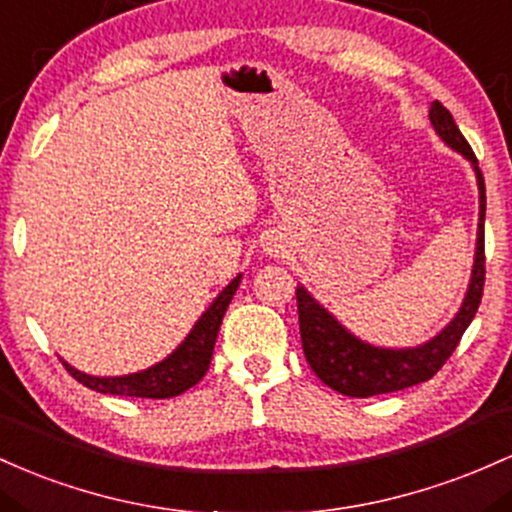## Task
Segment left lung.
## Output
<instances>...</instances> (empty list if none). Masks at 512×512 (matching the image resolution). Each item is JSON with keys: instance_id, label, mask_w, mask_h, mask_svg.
Wrapping results in <instances>:
<instances>
[{"instance_id": "obj_1", "label": "left lung", "mask_w": 512, "mask_h": 512, "mask_svg": "<svg viewBox=\"0 0 512 512\" xmlns=\"http://www.w3.org/2000/svg\"><path fill=\"white\" fill-rule=\"evenodd\" d=\"M430 123L442 140L452 149L462 152L476 169V181H479L481 193V215H479V239H476V258L472 283H469L467 297H464L462 309L450 326H445L433 341L426 346L409 350H387L372 348L358 341L355 336L343 329L336 319L319 307L304 287H297V314H300V336L302 350L314 375L319 377L326 387L336 389L338 394L358 396L367 399L375 394L399 392V389L413 387L430 380L442 365L450 360L455 348L462 341L464 331L472 324L476 309L481 304L486 283V254H484V220H486V186L481 169L476 166V154L459 132L452 113L442 106L440 101L430 103Z\"/></svg>"}]
</instances>
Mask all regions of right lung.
<instances>
[{
  "instance_id": "obj_1",
  "label": "right lung",
  "mask_w": 512,
  "mask_h": 512,
  "mask_svg": "<svg viewBox=\"0 0 512 512\" xmlns=\"http://www.w3.org/2000/svg\"><path fill=\"white\" fill-rule=\"evenodd\" d=\"M239 280L241 275H237L220 292V297L210 304V309L198 319V324L188 333L186 341L169 358L149 367L145 372H135V375L125 377H91L74 370L72 365H62H65V370L70 372L74 380L101 394L137 396V399H171V396H179L186 389H191L193 384L203 380L205 372H208L212 348H215L217 341V331H220L222 317H225L229 302H232L234 292H237Z\"/></svg>"
}]
</instances>
